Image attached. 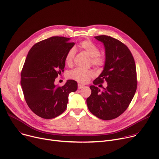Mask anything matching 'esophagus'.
I'll use <instances>...</instances> for the list:
<instances>
[{"instance_id":"1","label":"esophagus","mask_w":159,"mask_h":159,"mask_svg":"<svg viewBox=\"0 0 159 159\" xmlns=\"http://www.w3.org/2000/svg\"><path fill=\"white\" fill-rule=\"evenodd\" d=\"M84 87V85H82V84H78V89H82V88Z\"/></svg>"}]
</instances>
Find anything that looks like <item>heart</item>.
<instances>
[{
  "instance_id": "b5f03b06",
  "label": "heart",
  "mask_w": 159,
  "mask_h": 159,
  "mask_svg": "<svg viewBox=\"0 0 159 159\" xmlns=\"http://www.w3.org/2000/svg\"><path fill=\"white\" fill-rule=\"evenodd\" d=\"M79 47L86 52L90 57L91 62L96 67H101L104 64V58L100 55L99 48L92 42L86 40L79 43ZM75 55L74 49H70L67 53L65 58V62L68 65L71 64ZM94 75V72L92 70H85L80 68H75L68 73V77L79 82L86 83L91 77Z\"/></svg>"
}]
</instances>
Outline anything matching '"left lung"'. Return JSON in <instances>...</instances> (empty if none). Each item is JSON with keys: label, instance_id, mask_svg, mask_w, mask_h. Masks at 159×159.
<instances>
[{"label": "left lung", "instance_id": "obj_1", "mask_svg": "<svg viewBox=\"0 0 159 159\" xmlns=\"http://www.w3.org/2000/svg\"><path fill=\"white\" fill-rule=\"evenodd\" d=\"M95 38L103 43L106 59L102 72L93 81L94 85L89 87L91 94L86 103L91 113L109 120L126 111L135 95L137 86L136 66L129 49L120 41L107 35ZM104 80L108 86L101 92L96 85Z\"/></svg>", "mask_w": 159, "mask_h": 159}]
</instances>
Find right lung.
Masks as SVG:
<instances>
[{
	"mask_svg": "<svg viewBox=\"0 0 159 159\" xmlns=\"http://www.w3.org/2000/svg\"><path fill=\"white\" fill-rule=\"evenodd\" d=\"M70 38L52 37L33 45L21 71L20 85L31 110L41 118L57 117L66 109L68 96L77 82L68 80L58 87L55 80L64 71L67 53L75 45Z\"/></svg>",
	"mask_w": 159,
	"mask_h": 159,
	"instance_id": "1",
	"label": "right lung"
}]
</instances>
